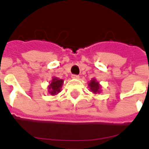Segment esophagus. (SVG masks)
Returning <instances> with one entry per match:
<instances>
[{"label":"esophagus","instance_id":"esophagus-1","mask_svg":"<svg viewBox=\"0 0 149 149\" xmlns=\"http://www.w3.org/2000/svg\"><path fill=\"white\" fill-rule=\"evenodd\" d=\"M71 77H72V79H79V76L78 75V74H72V76H71Z\"/></svg>","mask_w":149,"mask_h":149}]
</instances>
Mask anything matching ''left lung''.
I'll return each mask as SVG.
<instances>
[{
	"instance_id": "8db88e82",
	"label": "left lung",
	"mask_w": 149,
	"mask_h": 149,
	"mask_svg": "<svg viewBox=\"0 0 149 149\" xmlns=\"http://www.w3.org/2000/svg\"><path fill=\"white\" fill-rule=\"evenodd\" d=\"M89 87H90V89L92 90V92H93L94 93H100V86H99V84L97 81H96V80H92L90 82H89Z\"/></svg>"
}]
</instances>
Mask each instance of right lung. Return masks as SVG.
Instances as JSON below:
<instances>
[{"label": "right lung", "instance_id": "add662e5", "mask_svg": "<svg viewBox=\"0 0 149 149\" xmlns=\"http://www.w3.org/2000/svg\"><path fill=\"white\" fill-rule=\"evenodd\" d=\"M63 82V80H62V79H58L54 78L52 79L50 86H49V89H50L49 93L52 95L57 94L59 92H60V88L62 87Z\"/></svg>", "mask_w": 149, "mask_h": 149}]
</instances>
